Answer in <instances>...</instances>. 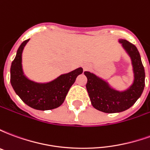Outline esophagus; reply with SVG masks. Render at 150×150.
<instances>
[{"label":"esophagus","instance_id":"obj_1","mask_svg":"<svg viewBox=\"0 0 150 150\" xmlns=\"http://www.w3.org/2000/svg\"><path fill=\"white\" fill-rule=\"evenodd\" d=\"M88 67V65H84L83 66V69H87Z\"/></svg>","mask_w":150,"mask_h":150}]
</instances>
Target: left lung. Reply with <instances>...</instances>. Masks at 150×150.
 <instances>
[{"label": "left lung", "mask_w": 150, "mask_h": 150, "mask_svg": "<svg viewBox=\"0 0 150 150\" xmlns=\"http://www.w3.org/2000/svg\"><path fill=\"white\" fill-rule=\"evenodd\" d=\"M131 59L133 80L125 90L112 88L104 79L90 71H84L88 79L86 88L92 106L106 113L120 112L129 109L141 97L145 88V69L137 48L125 39L118 40Z\"/></svg>", "instance_id": "8db88e82"}]
</instances>
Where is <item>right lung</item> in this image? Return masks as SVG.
I'll list each match as a JSON object with an SVG mask.
<instances>
[{"label":"right lung","mask_w":150,"mask_h":150,"mask_svg":"<svg viewBox=\"0 0 150 150\" xmlns=\"http://www.w3.org/2000/svg\"><path fill=\"white\" fill-rule=\"evenodd\" d=\"M29 41L21 43L12 62L10 83L16 94L28 106L37 110H51L62 105L77 76L83 73V68H76L46 83L31 80L22 68V52Z\"/></svg>","instance_id":"right-lung-1"}]
</instances>
